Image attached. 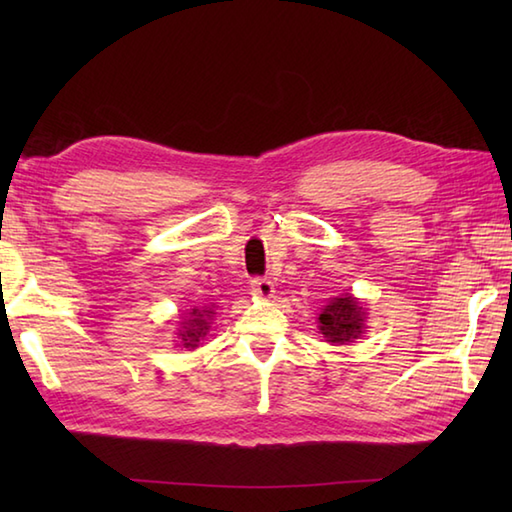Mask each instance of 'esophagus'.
I'll use <instances>...</instances> for the list:
<instances>
[{"label": "esophagus", "mask_w": 512, "mask_h": 512, "mask_svg": "<svg viewBox=\"0 0 512 512\" xmlns=\"http://www.w3.org/2000/svg\"><path fill=\"white\" fill-rule=\"evenodd\" d=\"M250 288H253L255 295H259L262 299H270V297H273V292H275L273 281L266 279V277H255L253 281H250Z\"/></svg>", "instance_id": "1"}]
</instances>
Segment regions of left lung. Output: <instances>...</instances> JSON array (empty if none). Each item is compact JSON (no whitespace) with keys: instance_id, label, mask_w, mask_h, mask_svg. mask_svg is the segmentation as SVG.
I'll return each mask as SVG.
<instances>
[{"instance_id":"obj_1","label":"left lung","mask_w":512,"mask_h":512,"mask_svg":"<svg viewBox=\"0 0 512 512\" xmlns=\"http://www.w3.org/2000/svg\"><path fill=\"white\" fill-rule=\"evenodd\" d=\"M365 317L367 312L361 301L352 295H341L321 308L319 330L328 343L347 345L365 332Z\"/></svg>"}]
</instances>
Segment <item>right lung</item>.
<instances>
[{
    "label": "right lung",
    "mask_w": 512,
    "mask_h": 512,
    "mask_svg": "<svg viewBox=\"0 0 512 512\" xmlns=\"http://www.w3.org/2000/svg\"><path fill=\"white\" fill-rule=\"evenodd\" d=\"M213 308H193L187 317H182L180 321V330H178V339L184 347H198L202 336H206V332H209V321L213 317Z\"/></svg>",
    "instance_id": "obj_1"
}]
</instances>
